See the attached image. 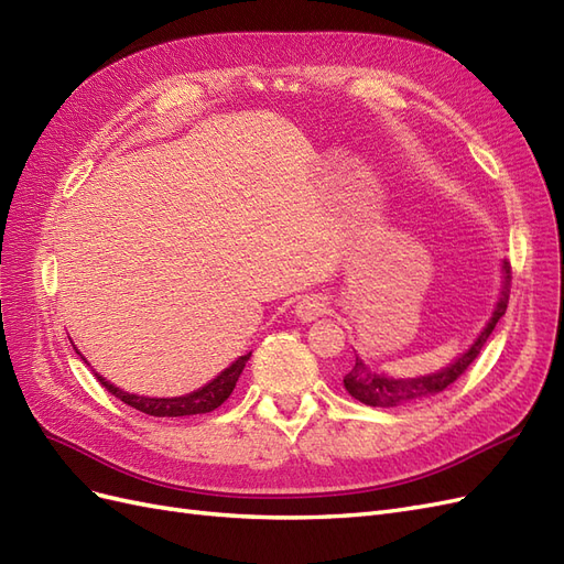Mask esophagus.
<instances>
[{"label": "esophagus", "mask_w": 564, "mask_h": 564, "mask_svg": "<svg viewBox=\"0 0 564 564\" xmlns=\"http://www.w3.org/2000/svg\"><path fill=\"white\" fill-rule=\"evenodd\" d=\"M327 311H329V303H327V299L319 296V294L303 296L299 301V305H296V315L303 322H311V319H317L322 315H327Z\"/></svg>", "instance_id": "1"}]
</instances>
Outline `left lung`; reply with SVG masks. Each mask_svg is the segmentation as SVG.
<instances>
[{"mask_svg":"<svg viewBox=\"0 0 564 564\" xmlns=\"http://www.w3.org/2000/svg\"><path fill=\"white\" fill-rule=\"evenodd\" d=\"M510 280H513V272H510V263L506 261L503 263L501 299L497 303V308H494L491 319L487 322L485 332L477 336V340L470 346V350L466 355H460L452 367L442 369L437 373H431V377L395 381V379H386V377H379V373L369 371L360 357H355V367L346 373V379H344L346 390L350 392L355 400H360L362 404H369V406H398V404H406V402L435 395V392L452 386L460 377V373H466V369L473 365L475 357L480 355L482 346L487 344L489 334L494 332V327H497V322L506 315L508 299H510Z\"/></svg>","mask_w":564,"mask_h":564,"instance_id":"obj_1","label":"left lung"}]
</instances>
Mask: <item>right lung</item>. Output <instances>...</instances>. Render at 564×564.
<instances>
[{
    "label": "right lung",
    "mask_w": 564,
    "mask_h": 564,
    "mask_svg": "<svg viewBox=\"0 0 564 564\" xmlns=\"http://www.w3.org/2000/svg\"><path fill=\"white\" fill-rule=\"evenodd\" d=\"M249 355L251 352L242 355L240 360H235L226 371H220L218 377L212 383L204 386L202 390H195V392H191V395H183V398H139V395H129V392L115 388L104 377H98V373H94V377L100 381V386H104L108 392H112L117 400H122L124 404L139 409V412H143V414H150V416H193V414L214 412V409H218L230 398V392H232L237 379H240V373H242V369L249 360Z\"/></svg>",
    "instance_id": "1"
}]
</instances>
